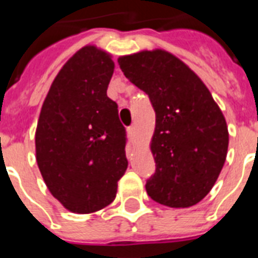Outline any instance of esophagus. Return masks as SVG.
Wrapping results in <instances>:
<instances>
[{
  "mask_svg": "<svg viewBox=\"0 0 258 258\" xmlns=\"http://www.w3.org/2000/svg\"><path fill=\"white\" fill-rule=\"evenodd\" d=\"M127 133H128L130 138H135V135H137V128H135V125H130L128 130H127Z\"/></svg>",
  "mask_w": 258,
  "mask_h": 258,
  "instance_id": "1",
  "label": "esophagus"
}]
</instances>
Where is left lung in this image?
<instances>
[{
    "label": "left lung",
    "instance_id": "8db88e82",
    "mask_svg": "<svg viewBox=\"0 0 258 258\" xmlns=\"http://www.w3.org/2000/svg\"><path fill=\"white\" fill-rule=\"evenodd\" d=\"M117 62L155 111L150 147L157 169L146 183L147 194L170 208L198 204L216 183L228 154L222 111L204 82L166 50H142Z\"/></svg>",
    "mask_w": 258,
    "mask_h": 258
}]
</instances>
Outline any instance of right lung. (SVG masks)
Segmentation results:
<instances>
[{
  "mask_svg": "<svg viewBox=\"0 0 258 258\" xmlns=\"http://www.w3.org/2000/svg\"><path fill=\"white\" fill-rule=\"evenodd\" d=\"M113 68L104 50L79 49L54 78L38 117V169L50 194L78 214L108 206L128 166L125 128L107 96Z\"/></svg>",
  "mask_w": 258,
  "mask_h": 258,
  "instance_id": "add662e5",
  "label": "right lung"
}]
</instances>
